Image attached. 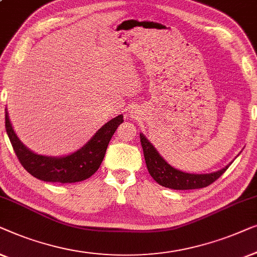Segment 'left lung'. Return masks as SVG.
<instances>
[{"label":"left lung","instance_id":"obj_1","mask_svg":"<svg viewBox=\"0 0 257 257\" xmlns=\"http://www.w3.org/2000/svg\"><path fill=\"white\" fill-rule=\"evenodd\" d=\"M141 144L143 148L144 158H146V164L148 171L151 177L164 187H169L172 190H193L201 189L214 183L223 172L228 169V164L225 168L219 170L216 172L204 173V175H196V173H186L179 171L171 165L166 163L163 157L158 154L153 144L147 140L143 134H140Z\"/></svg>","mask_w":257,"mask_h":257}]
</instances>
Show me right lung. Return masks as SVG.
I'll use <instances>...</instances> for the list:
<instances>
[{
  "instance_id": "obj_1",
  "label": "right lung",
  "mask_w": 257,
  "mask_h": 257,
  "mask_svg": "<svg viewBox=\"0 0 257 257\" xmlns=\"http://www.w3.org/2000/svg\"><path fill=\"white\" fill-rule=\"evenodd\" d=\"M122 122L123 116L118 115L97 130L81 149L68 156L51 157L29 150L14 132L8 111H6V130L20 163L31 176L50 183H77L94 175L102 163L111 136Z\"/></svg>"
}]
</instances>
